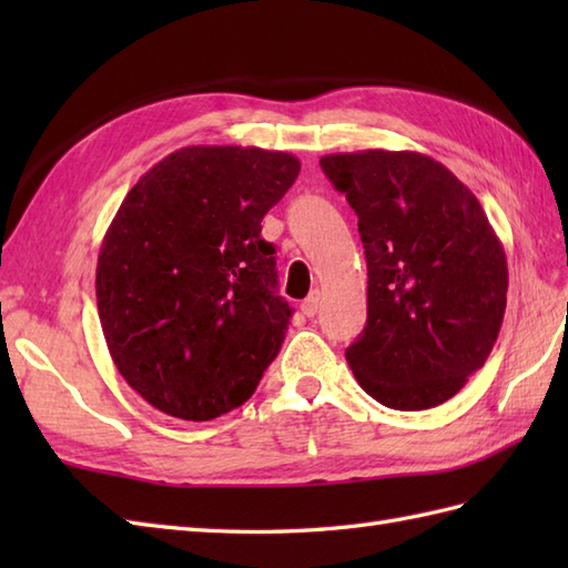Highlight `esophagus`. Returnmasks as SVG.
<instances>
[{
    "label": "esophagus",
    "instance_id": "obj_1",
    "mask_svg": "<svg viewBox=\"0 0 568 568\" xmlns=\"http://www.w3.org/2000/svg\"><path fill=\"white\" fill-rule=\"evenodd\" d=\"M320 303H322V293H320V291H312V293L303 300V305H300V310H303L305 317H315L317 310H320Z\"/></svg>",
    "mask_w": 568,
    "mask_h": 568
}]
</instances>
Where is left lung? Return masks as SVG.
Instances as JSON below:
<instances>
[{
  "label": "left lung",
  "mask_w": 568,
  "mask_h": 568,
  "mask_svg": "<svg viewBox=\"0 0 568 568\" xmlns=\"http://www.w3.org/2000/svg\"><path fill=\"white\" fill-rule=\"evenodd\" d=\"M358 216L368 320L346 348L361 388L393 409L449 400L484 368L508 303V261L474 192L415 151L322 155Z\"/></svg>",
  "instance_id": "left-lung-1"
}]
</instances>
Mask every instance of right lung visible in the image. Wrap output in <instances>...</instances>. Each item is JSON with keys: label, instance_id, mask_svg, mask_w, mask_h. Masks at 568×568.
Wrapping results in <instances>:
<instances>
[{"label": "right lung", "instance_id": "add662e5", "mask_svg": "<svg viewBox=\"0 0 568 568\" xmlns=\"http://www.w3.org/2000/svg\"><path fill=\"white\" fill-rule=\"evenodd\" d=\"M297 173L283 151L185 146L139 178L106 229V348L161 413L204 422L244 405L281 352L293 310L261 220Z\"/></svg>", "mask_w": 568, "mask_h": 568}]
</instances>
